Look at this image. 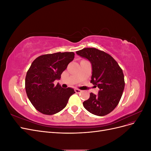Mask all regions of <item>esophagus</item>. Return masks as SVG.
Returning <instances> with one entry per match:
<instances>
[{
    "label": "esophagus",
    "mask_w": 151,
    "mask_h": 151,
    "mask_svg": "<svg viewBox=\"0 0 151 151\" xmlns=\"http://www.w3.org/2000/svg\"><path fill=\"white\" fill-rule=\"evenodd\" d=\"M75 91H76V93H81L82 92V91H82V90H80V89H75Z\"/></svg>",
    "instance_id": "34e87169"
}]
</instances>
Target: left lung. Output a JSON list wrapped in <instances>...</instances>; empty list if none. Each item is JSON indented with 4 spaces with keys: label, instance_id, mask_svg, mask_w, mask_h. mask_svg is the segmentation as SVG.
I'll return each mask as SVG.
<instances>
[{
    "label": "left lung",
    "instance_id": "obj_1",
    "mask_svg": "<svg viewBox=\"0 0 151 151\" xmlns=\"http://www.w3.org/2000/svg\"><path fill=\"white\" fill-rule=\"evenodd\" d=\"M76 53L91 62V83L99 89L97 95L90 93L89 98L83 103L84 107L95 115H108L116 107L124 90L122 69L111 55L96 48H85Z\"/></svg>",
    "mask_w": 151,
    "mask_h": 151
}]
</instances>
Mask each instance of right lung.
Instances as JSON below:
<instances>
[{"label":"right lung","mask_w":151,"mask_h":151,"mask_svg":"<svg viewBox=\"0 0 151 151\" xmlns=\"http://www.w3.org/2000/svg\"><path fill=\"white\" fill-rule=\"evenodd\" d=\"M74 55V52L43 55L31 63L26 76L25 89L30 102L40 113L48 115L58 113L75 93L74 89L53 84L55 80H60Z\"/></svg>","instance_id":"obj_1"}]
</instances>
